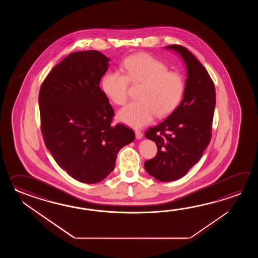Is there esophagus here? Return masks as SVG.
Returning <instances> with one entry per match:
<instances>
[{
	"instance_id": "esophagus-1",
	"label": "esophagus",
	"mask_w": 258,
	"mask_h": 258,
	"mask_svg": "<svg viewBox=\"0 0 258 258\" xmlns=\"http://www.w3.org/2000/svg\"><path fill=\"white\" fill-rule=\"evenodd\" d=\"M135 133H136V137H137V139H141V138H142V132L139 131V130H137V131L135 132Z\"/></svg>"
}]
</instances>
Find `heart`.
Returning <instances> with one entry per match:
<instances>
[{
    "label": "heart",
    "instance_id": "1",
    "mask_svg": "<svg viewBox=\"0 0 258 258\" xmlns=\"http://www.w3.org/2000/svg\"><path fill=\"white\" fill-rule=\"evenodd\" d=\"M123 74L108 73L102 80V88L108 98L116 105L125 104L129 83L142 85L138 101L132 102L119 112V119L129 126L141 128L155 115H169L180 104L185 91V79L180 72L169 70L162 60L147 53L127 57L122 63Z\"/></svg>",
    "mask_w": 258,
    "mask_h": 258
}]
</instances>
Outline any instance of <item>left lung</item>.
<instances>
[{"label": "left lung", "mask_w": 258, "mask_h": 258, "mask_svg": "<svg viewBox=\"0 0 258 258\" xmlns=\"http://www.w3.org/2000/svg\"><path fill=\"white\" fill-rule=\"evenodd\" d=\"M181 55L187 69L181 104L164 121L145 133L156 143V157L145 162L149 175L160 181H176L201 159L211 139L216 105L214 83L200 61L181 45H170Z\"/></svg>", "instance_id": "obj_1"}]
</instances>
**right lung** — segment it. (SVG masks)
<instances>
[{
	"label": "right lung",
	"mask_w": 258,
	"mask_h": 258,
	"mask_svg": "<svg viewBox=\"0 0 258 258\" xmlns=\"http://www.w3.org/2000/svg\"><path fill=\"white\" fill-rule=\"evenodd\" d=\"M110 59L98 50L70 53L55 66L39 90L40 128L46 148L77 181L96 183L115 167L135 133L111 125L114 110L99 88Z\"/></svg>",
	"instance_id": "right-lung-1"
}]
</instances>
